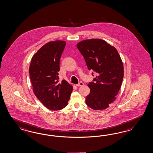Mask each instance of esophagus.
I'll return each mask as SVG.
<instances>
[{
    "label": "esophagus",
    "mask_w": 153,
    "mask_h": 153,
    "mask_svg": "<svg viewBox=\"0 0 153 153\" xmlns=\"http://www.w3.org/2000/svg\"><path fill=\"white\" fill-rule=\"evenodd\" d=\"M83 85H84V83L82 82H80L79 84H76V86H83Z\"/></svg>",
    "instance_id": "1"
}]
</instances>
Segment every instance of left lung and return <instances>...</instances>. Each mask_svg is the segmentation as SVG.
<instances>
[{"label":"left lung","instance_id":"obj_1","mask_svg":"<svg viewBox=\"0 0 153 153\" xmlns=\"http://www.w3.org/2000/svg\"><path fill=\"white\" fill-rule=\"evenodd\" d=\"M77 47L88 69L96 74L93 81L88 85L90 91L86 103L94 110H105L115 100L121 88L124 77L121 58L115 48L100 39L82 41Z\"/></svg>","mask_w":153,"mask_h":153}]
</instances>
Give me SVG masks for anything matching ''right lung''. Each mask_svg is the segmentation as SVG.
Returning <instances> with one entry per match:
<instances>
[{"mask_svg":"<svg viewBox=\"0 0 153 153\" xmlns=\"http://www.w3.org/2000/svg\"><path fill=\"white\" fill-rule=\"evenodd\" d=\"M65 45L63 41L45 44L32 57L29 69L34 94L51 110L66 107L73 90L65 80L59 82L60 60Z\"/></svg>","mask_w":153,"mask_h":153,"instance_id":"right-lung-1","label":"right lung"}]
</instances>
